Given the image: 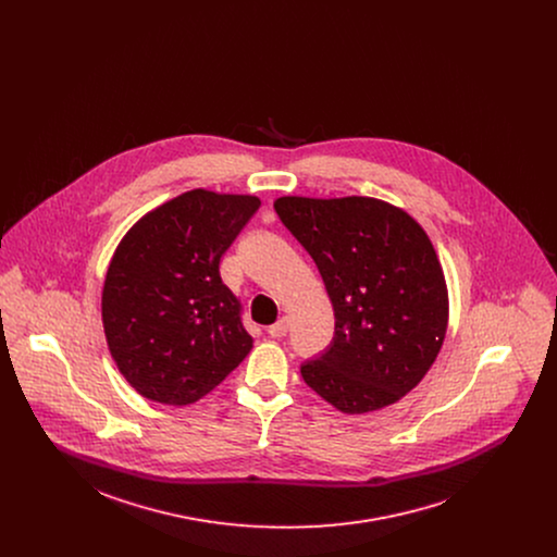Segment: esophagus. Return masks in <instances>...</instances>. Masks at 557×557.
Instances as JSON below:
<instances>
[{
  "label": "esophagus",
  "mask_w": 557,
  "mask_h": 557,
  "mask_svg": "<svg viewBox=\"0 0 557 557\" xmlns=\"http://www.w3.org/2000/svg\"><path fill=\"white\" fill-rule=\"evenodd\" d=\"M289 332V318H281L276 323H272L270 327H268V334L272 336V338H281V336H285Z\"/></svg>",
  "instance_id": "1"
}]
</instances>
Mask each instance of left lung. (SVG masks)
<instances>
[{
	"instance_id": "left-lung-1",
	"label": "left lung",
	"mask_w": 557,
	"mask_h": 557,
	"mask_svg": "<svg viewBox=\"0 0 557 557\" xmlns=\"http://www.w3.org/2000/svg\"><path fill=\"white\" fill-rule=\"evenodd\" d=\"M274 210L313 257L334 309V336L300 367L302 380L345 413L397 403L446 336L448 292L431 239L371 197H281Z\"/></svg>"
}]
</instances>
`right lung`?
I'll return each mask as SVG.
<instances>
[{
  "label": "right lung",
  "instance_id": "1",
  "mask_svg": "<svg viewBox=\"0 0 557 557\" xmlns=\"http://www.w3.org/2000/svg\"><path fill=\"white\" fill-rule=\"evenodd\" d=\"M259 206L252 195L197 188L146 214L115 248L102 323L117 369L139 395L195 403L250 351L219 265Z\"/></svg>",
  "mask_w": 557,
  "mask_h": 557
}]
</instances>
